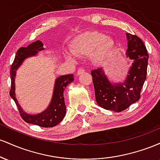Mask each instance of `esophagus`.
I'll list each match as a JSON object with an SVG mask.
<instances>
[{"mask_svg": "<svg viewBox=\"0 0 160 160\" xmlns=\"http://www.w3.org/2000/svg\"><path fill=\"white\" fill-rule=\"evenodd\" d=\"M84 71H85V70H84L83 68H80L78 69V75L81 74H82V73L84 72Z\"/></svg>", "mask_w": 160, "mask_h": 160, "instance_id": "1", "label": "esophagus"}]
</instances>
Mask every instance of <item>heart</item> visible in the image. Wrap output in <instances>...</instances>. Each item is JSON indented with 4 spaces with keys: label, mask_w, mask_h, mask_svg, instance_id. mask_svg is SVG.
I'll return each mask as SVG.
<instances>
[{
    "label": "heart",
    "mask_w": 160,
    "mask_h": 160,
    "mask_svg": "<svg viewBox=\"0 0 160 160\" xmlns=\"http://www.w3.org/2000/svg\"><path fill=\"white\" fill-rule=\"evenodd\" d=\"M115 48L114 40L98 32H88L74 41V52H69L68 57L75 61L78 56H90L95 64H102L111 56Z\"/></svg>",
    "instance_id": "b5f03b06"
}]
</instances>
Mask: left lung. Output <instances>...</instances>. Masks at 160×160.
<instances>
[{
	"mask_svg": "<svg viewBox=\"0 0 160 160\" xmlns=\"http://www.w3.org/2000/svg\"><path fill=\"white\" fill-rule=\"evenodd\" d=\"M126 37L128 49L126 54L134 62L125 81L111 82L101 68L91 72L97 103L102 108L116 112L124 111L138 101L147 78L149 55L146 47L138 36L126 33Z\"/></svg>",
	"mask_w": 160,
	"mask_h": 160,
	"instance_id": "1",
	"label": "left lung"
}]
</instances>
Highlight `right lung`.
<instances>
[{
  "label": "right lung",
  "instance_id": "add662e5",
  "mask_svg": "<svg viewBox=\"0 0 160 160\" xmlns=\"http://www.w3.org/2000/svg\"><path fill=\"white\" fill-rule=\"evenodd\" d=\"M43 44L40 40L33 42L27 47H21L16 52V55L10 68L11 89L10 95L14 100L19 109L22 118L28 123H32L41 126V127H53L59 123L65 117L66 113V107L64 98V90L66 86L74 81V74L62 75L56 79L55 82L54 90H53L52 98L48 108L38 114H28L18 103L15 95V77L16 70L22 65L24 60L28 57L37 55L38 51L43 50Z\"/></svg>",
  "mask_w": 160,
  "mask_h": 160
}]
</instances>
